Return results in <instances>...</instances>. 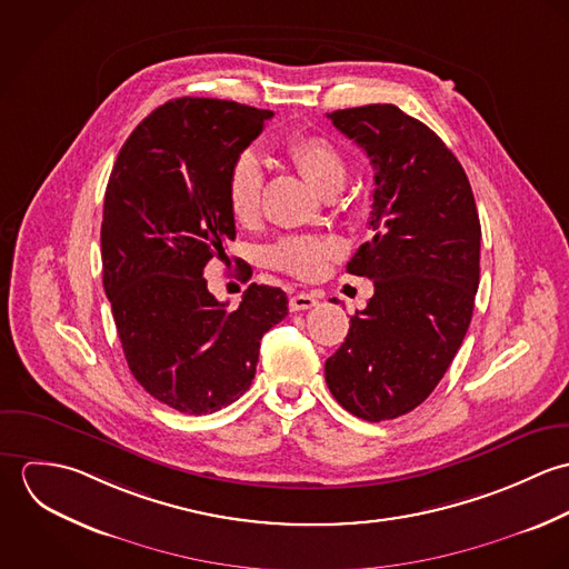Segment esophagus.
I'll use <instances>...</instances> for the list:
<instances>
[{
	"label": "esophagus",
	"mask_w": 569,
	"mask_h": 569,
	"mask_svg": "<svg viewBox=\"0 0 569 569\" xmlns=\"http://www.w3.org/2000/svg\"><path fill=\"white\" fill-rule=\"evenodd\" d=\"M316 305H318V298L313 293H305V291L291 296V300H289V309L291 311H309Z\"/></svg>",
	"instance_id": "obj_1"
}]
</instances>
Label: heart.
Listing matches in <instances>:
<instances>
[{
  "label": "heart",
  "instance_id": "heart-1",
  "mask_svg": "<svg viewBox=\"0 0 569 569\" xmlns=\"http://www.w3.org/2000/svg\"><path fill=\"white\" fill-rule=\"evenodd\" d=\"M284 153L296 168L320 190H339L348 177V163L341 151L322 136H293L284 142ZM262 163L253 153H241L228 172V203L234 219L249 226L260 214L262 201ZM335 253V244L325 237L291 234L271 244L267 260L273 269L296 278H316L325 271L328 258Z\"/></svg>",
  "mask_w": 569,
  "mask_h": 569
}]
</instances>
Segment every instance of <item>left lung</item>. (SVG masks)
I'll list each match as a JSON object with an SVG mask.
<instances>
[{"label": "left lung", "instance_id": "obj_1", "mask_svg": "<svg viewBox=\"0 0 569 569\" xmlns=\"http://www.w3.org/2000/svg\"><path fill=\"white\" fill-rule=\"evenodd\" d=\"M326 116L375 168L372 239L346 267L375 296L326 359V383L343 409L381 422L420 406L462 346L482 228L462 163L427 124L395 104Z\"/></svg>", "mask_w": 569, "mask_h": 569}]
</instances>
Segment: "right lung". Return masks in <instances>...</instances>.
Listing matches in <instances>:
<instances>
[{"instance_id":"1","label":"right lung","mask_w":569,"mask_h":569,"mask_svg":"<svg viewBox=\"0 0 569 569\" xmlns=\"http://www.w3.org/2000/svg\"><path fill=\"white\" fill-rule=\"evenodd\" d=\"M273 113L234 100L177 98L127 138L100 228L102 284L138 383L163 406L212 413L251 386L262 335L287 293L251 282L237 311L203 269L237 239L228 172Z\"/></svg>"}]
</instances>
